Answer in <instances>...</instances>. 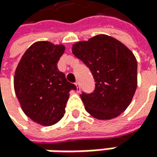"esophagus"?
<instances>
[{
    "label": "esophagus",
    "mask_w": 157,
    "mask_h": 157,
    "mask_svg": "<svg viewBox=\"0 0 157 157\" xmlns=\"http://www.w3.org/2000/svg\"><path fill=\"white\" fill-rule=\"evenodd\" d=\"M75 86H76V91L77 92H81V87H80V83H79L78 82H75Z\"/></svg>",
    "instance_id": "1"
}]
</instances>
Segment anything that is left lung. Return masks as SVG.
<instances>
[{
	"label": "left lung",
	"instance_id": "8db88e82",
	"mask_svg": "<svg viewBox=\"0 0 157 157\" xmlns=\"http://www.w3.org/2000/svg\"><path fill=\"white\" fill-rule=\"evenodd\" d=\"M72 52L90 69L95 88L81 95L85 109L99 120L120 116L130 104L137 87V62L124 44L106 35L78 41Z\"/></svg>",
	"mask_w": 157,
	"mask_h": 157
}]
</instances>
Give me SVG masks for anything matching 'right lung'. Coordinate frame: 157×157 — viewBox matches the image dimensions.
Wrapping results in <instances>:
<instances>
[{
  "instance_id": "add662e5",
  "label": "right lung",
  "mask_w": 157,
  "mask_h": 157,
  "mask_svg": "<svg viewBox=\"0 0 157 157\" xmlns=\"http://www.w3.org/2000/svg\"><path fill=\"white\" fill-rule=\"evenodd\" d=\"M64 50L62 44L35 42L15 69L14 87L21 107L26 116L43 126L54 125L62 119L69 91L76 90L57 68Z\"/></svg>"
}]
</instances>
